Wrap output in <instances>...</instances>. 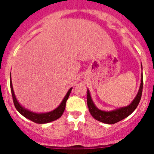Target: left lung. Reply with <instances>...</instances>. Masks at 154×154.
<instances>
[{"label": "left lung", "mask_w": 154, "mask_h": 154, "mask_svg": "<svg viewBox=\"0 0 154 154\" xmlns=\"http://www.w3.org/2000/svg\"><path fill=\"white\" fill-rule=\"evenodd\" d=\"M142 88H143V76L142 75V80H141V85L140 87H139V90L138 91L137 95L135 97L134 100L132 101V103L127 106L121 107V108L117 109L109 112L102 111V110L97 108L94 103H93L91 95H90L89 91L88 90L87 91H88L87 92V105H88L89 112L91 113V115L94 119L100 122L109 124V125L117 123V122L123 120L124 119L130 116L136 109V107L139 105V102H140L141 97H142Z\"/></svg>", "instance_id": "obj_1"}]
</instances>
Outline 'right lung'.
I'll list each match as a JSON object with an SVG mask.
<instances>
[{
  "instance_id": "add662e5",
  "label": "right lung",
  "mask_w": 154,
  "mask_h": 154,
  "mask_svg": "<svg viewBox=\"0 0 154 154\" xmlns=\"http://www.w3.org/2000/svg\"><path fill=\"white\" fill-rule=\"evenodd\" d=\"M10 88H11V92H12V100H13L14 105H15L16 109L24 117L27 118L29 120L32 121V122H35L37 124H46L49 123V122H53V121H55L57 119H58L59 118H60L62 116V115L63 114L65 111V108H66V103L67 101L68 97L70 95V93H71L72 88H70L68 90V91L66 94V95L65 96L64 99L63 100V101L61 102L60 105L57 107V109H55L53 111L49 112L46 113H35L29 111L27 109H25L24 107H23L19 103L17 100L16 97H15V93H14L13 88H12V80H11V74H10Z\"/></svg>"
}]
</instances>
